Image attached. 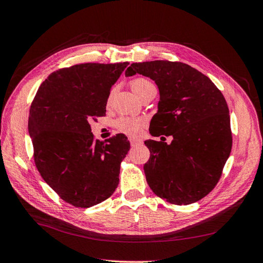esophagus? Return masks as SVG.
<instances>
[{
  "mask_svg": "<svg viewBox=\"0 0 263 263\" xmlns=\"http://www.w3.org/2000/svg\"><path fill=\"white\" fill-rule=\"evenodd\" d=\"M129 142H130V145L132 146H136V145H138V144H140V140L139 139H137V138H133V137H130L129 138Z\"/></svg>",
  "mask_w": 263,
  "mask_h": 263,
  "instance_id": "obj_1",
  "label": "esophagus"
}]
</instances>
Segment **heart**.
Segmentation results:
<instances>
[{"instance_id": "b5f03b06", "label": "heart", "mask_w": 263, "mask_h": 263, "mask_svg": "<svg viewBox=\"0 0 263 263\" xmlns=\"http://www.w3.org/2000/svg\"><path fill=\"white\" fill-rule=\"evenodd\" d=\"M130 87L132 90L136 93L138 97L141 99L146 93H148L150 90L156 89L154 83L146 78H135L130 81ZM113 92H110L108 95L107 102L109 103L112 100ZM146 122L142 118H135V117H121L117 119L116 122V128L126 135L129 136H136L142 129V127L145 126Z\"/></svg>"}]
</instances>
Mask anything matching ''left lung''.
Instances as JSON below:
<instances>
[{
    "mask_svg": "<svg viewBox=\"0 0 263 263\" xmlns=\"http://www.w3.org/2000/svg\"><path fill=\"white\" fill-rule=\"evenodd\" d=\"M149 77L160 91L151 136H172L168 145L146 140L150 158L144 165L153 192L166 202L189 205L218 183L233 146L227 102L209 77L180 61L132 63L126 77ZM163 138V137H162Z\"/></svg>",
    "mask_w": 263,
    "mask_h": 263,
    "instance_id": "8db88e82",
    "label": "left lung"
}]
</instances>
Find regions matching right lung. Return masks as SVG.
<instances>
[{
  "label": "right lung",
  "mask_w": 263,
  "mask_h": 263,
  "mask_svg": "<svg viewBox=\"0 0 263 263\" xmlns=\"http://www.w3.org/2000/svg\"><path fill=\"white\" fill-rule=\"evenodd\" d=\"M129 62L79 63L50 73L31 102L28 130L35 165L61 200L87 209L112 195L130 144L124 134L101 142L90 122L105 115L112 85Z\"/></svg>",
  "instance_id": "right-lung-1"
}]
</instances>
